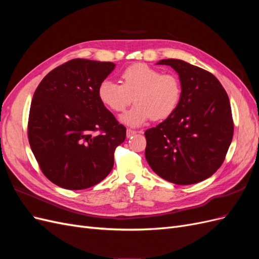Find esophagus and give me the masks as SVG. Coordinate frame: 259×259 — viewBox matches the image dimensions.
Wrapping results in <instances>:
<instances>
[{
    "instance_id": "1",
    "label": "esophagus",
    "mask_w": 259,
    "mask_h": 259,
    "mask_svg": "<svg viewBox=\"0 0 259 259\" xmlns=\"http://www.w3.org/2000/svg\"><path fill=\"white\" fill-rule=\"evenodd\" d=\"M137 133H139V132H138V131H134V130H131V128H127V131H126V136H127V138H130V137H132V136L136 135Z\"/></svg>"
}]
</instances>
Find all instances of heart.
Instances as JSON below:
<instances>
[{
  "label": "heart",
  "instance_id": "1",
  "mask_svg": "<svg viewBox=\"0 0 259 259\" xmlns=\"http://www.w3.org/2000/svg\"><path fill=\"white\" fill-rule=\"evenodd\" d=\"M120 82L103 81L97 94L101 104L116 113L123 112L134 97L136 105L121 116V121L130 126H140L151 117L155 121L166 119L182 98L183 86L176 74L162 73L142 62L125 68Z\"/></svg>",
  "mask_w": 259,
  "mask_h": 259
}]
</instances>
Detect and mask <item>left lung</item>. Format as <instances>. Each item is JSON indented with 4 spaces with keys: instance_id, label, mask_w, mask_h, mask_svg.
Instances as JSON below:
<instances>
[{
    "instance_id": "obj_1",
    "label": "left lung",
    "mask_w": 259,
    "mask_h": 259,
    "mask_svg": "<svg viewBox=\"0 0 259 259\" xmlns=\"http://www.w3.org/2000/svg\"><path fill=\"white\" fill-rule=\"evenodd\" d=\"M179 74L183 94L174 113L145 132L146 160L163 179L192 185L222 166L233 137L229 97L216 76L180 59H163Z\"/></svg>"
}]
</instances>
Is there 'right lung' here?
I'll return each instance as SVG.
<instances>
[{
  "mask_svg": "<svg viewBox=\"0 0 259 259\" xmlns=\"http://www.w3.org/2000/svg\"><path fill=\"white\" fill-rule=\"evenodd\" d=\"M109 61L76 58L41 81L31 101L28 138L42 173L70 190L95 186L110 173L126 128L101 104L98 86Z\"/></svg>",
  "mask_w": 259,
  "mask_h": 259,
  "instance_id": "right-lung-1",
  "label": "right lung"
}]
</instances>
